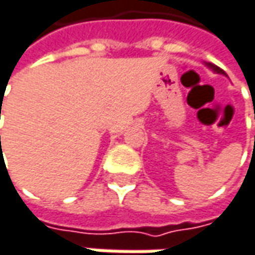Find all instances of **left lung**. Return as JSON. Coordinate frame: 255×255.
<instances>
[{"label":"left lung","mask_w":255,"mask_h":255,"mask_svg":"<svg viewBox=\"0 0 255 255\" xmlns=\"http://www.w3.org/2000/svg\"><path fill=\"white\" fill-rule=\"evenodd\" d=\"M207 66H208V67H210V69H213V70H214L216 73H220V75H225V76H226V73H225V72H223V70H222L220 67H217V66L211 64V63H208Z\"/></svg>","instance_id":"8db88e82"}]
</instances>
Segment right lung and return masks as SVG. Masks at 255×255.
<instances>
[{
	"label": "right lung",
	"instance_id": "right-lung-1",
	"mask_svg": "<svg viewBox=\"0 0 255 255\" xmlns=\"http://www.w3.org/2000/svg\"><path fill=\"white\" fill-rule=\"evenodd\" d=\"M0 138H1V136H0Z\"/></svg>",
	"mask_w": 255,
	"mask_h": 255
}]
</instances>
